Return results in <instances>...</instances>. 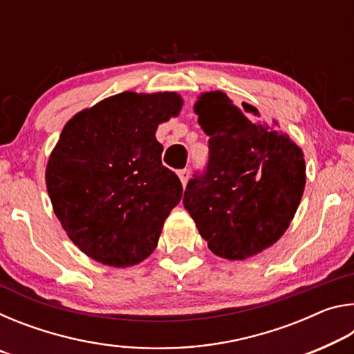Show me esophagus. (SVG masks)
Here are the masks:
<instances>
[{
  "label": "esophagus",
  "mask_w": 354,
  "mask_h": 354,
  "mask_svg": "<svg viewBox=\"0 0 354 354\" xmlns=\"http://www.w3.org/2000/svg\"><path fill=\"white\" fill-rule=\"evenodd\" d=\"M189 170L187 169H183V170H178V176H179V179H181V183H183V185L185 187V184H187V181H189Z\"/></svg>",
  "instance_id": "esophagus-1"
}]
</instances>
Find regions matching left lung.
I'll return each instance as SVG.
<instances>
[{
    "instance_id": "obj_1",
    "label": "left lung",
    "mask_w": 354,
    "mask_h": 354,
    "mask_svg": "<svg viewBox=\"0 0 354 354\" xmlns=\"http://www.w3.org/2000/svg\"><path fill=\"white\" fill-rule=\"evenodd\" d=\"M195 112L209 159L187 183L184 207L214 254L247 259L289 227L306 184L303 151L287 134L250 122L223 92L203 93Z\"/></svg>"
}]
</instances>
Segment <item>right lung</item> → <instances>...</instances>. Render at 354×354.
I'll use <instances>...</instances> for the list:
<instances>
[{"label":"right lung","instance_id":"right-lung-1","mask_svg":"<svg viewBox=\"0 0 354 354\" xmlns=\"http://www.w3.org/2000/svg\"><path fill=\"white\" fill-rule=\"evenodd\" d=\"M181 107L175 92H123L64 127L46 165V189L65 232L88 257L129 267L154 251L183 196L154 134Z\"/></svg>","mask_w":354,"mask_h":354}]
</instances>
